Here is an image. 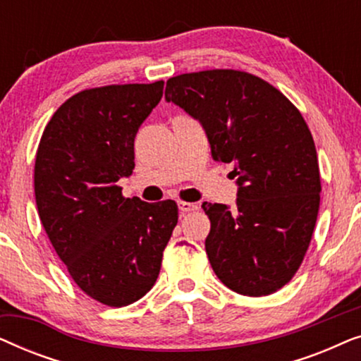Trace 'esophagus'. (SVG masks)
Returning <instances> with one entry per match:
<instances>
[{
  "label": "esophagus",
  "instance_id": "obj_1",
  "mask_svg": "<svg viewBox=\"0 0 361 361\" xmlns=\"http://www.w3.org/2000/svg\"><path fill=\"white\" fill-rule=\"evenodd\" d=\"M179 210L180 214H189V212L199 210V205L192 204V202H179Z\"/></svg>",
  "mask_w": 361,
  "mask_h": 361
}]
</instances>
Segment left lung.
I'll list each match as a JSON object with an SVG mask.
<instances>
[{
	"instance_id": "8db88e82",
	"label": "left lung",
	"mask_w": 361,
	"mask_h": 361,
	"mask_svg": "<svg viewBox=\"0 0 361 361\" xmlns=\"http://www.w3.org/2000/svg\"><path fill=\"white\" fill-rule=\"evenodd\" d=\"M166 100L202 123L215 161L235 164L236 209L202 205L216 278L251 298L276 293L298 273L317 221L322 187L307 123L278 88L233 68L171 77Z\"/></svg>"
}]
</instances>
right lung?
<instances>
[{
  "mask_svg": "<svg viewBox=\"0 0 361 361\" xmlns=\"http://www.w3.org/2000/svg\"><path fill=\"white\" fill-rule=\"evenodd\" d=\"M164 82L87 88L57 108L34 164L39 219L75 284L110 307L154 286L177 225L174 200L126 199L116 184L135 169V136Z\"/></svg>",
  "mask_w": 361,
  "mask_h": 361,
  "instance_id": "add662e5",
  "label": "right lung"
}]
</instances>
